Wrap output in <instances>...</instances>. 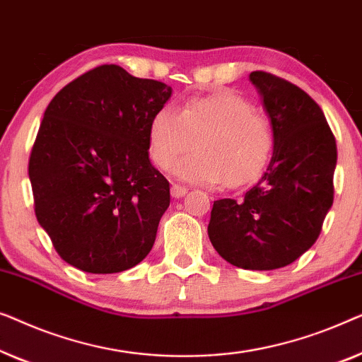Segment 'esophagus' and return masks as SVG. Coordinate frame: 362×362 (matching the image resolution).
I'll return each mask as SVG.
<instances>
[{"label":"esophagus","instance_id":"obj_1","mask_svg":"<svg viewBox=\"0 0 362 362\" xmlns=\"http://www.w3.org/2000/svg\"><path fill=\"white\" fill-rule=\"evenodd\" d=\"M188 190H187V188L185 187H180V185H175V183H174V185H172L170 187V193H172V197H174V198H182L183 195H185V193H187Z\"/></svg>","mask_w":362,"mask_h":362}]
</instances>
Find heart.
<instances>
[{
	"instance_id": "b5f03b06",
	"label": "heart",
	"mask_w": 362,
	"mask_h": 362,
	"mask_svg": "<svg viewBox=\"0 0 362 362\" xmlns=\"http://www.w3.org/2000/svg\"><path fill=\"white\" fill-rule=\"evenodd\" d=\"M177 164L179 179L200 185L251 182L267 164L272 131L267 118L230 90L188 100L179 113L162 106L149 123V152L160 169Z\"/></svg>"
}]
</instances>
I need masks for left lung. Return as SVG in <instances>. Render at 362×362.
<instances>
[{"label":"left lung","instance_id":"8db88e82","mask_svg":"<svg viewBox=\"0 0 362 362\" xmlns=\"http://www.w3.org/2000/svg\"><path fill=\"white\" fill-rule=\"evenodd\" d=\"M271 119L274 152L241 200L213 203L208 236L216 252L247 271L292 264L317 241L333 205L336 141L323 111L302 88L252 72Z\"/></svg>","mask_w":362,"mask_h":362}]
</instances>
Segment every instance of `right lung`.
I'll return each mask as SVG.
<instances>
[{
    "mask_svg": "<svg viewBox=\"0 0 362 362\" xmlns=\"http://www.w3.org/2000/svg\"><path fill=\"white\" fill-rule=\"evenodd\" d=\"M172 88L101 65L50 101L29 159L34 210L59 256L90 274L134 267L170 205L149 123Z\"/></svg>",
    "mask_w": 362,
    "mask_h": 362,
    "instance_id": "right-lung-1",
    "label": "right lung"
}]
</instances>
